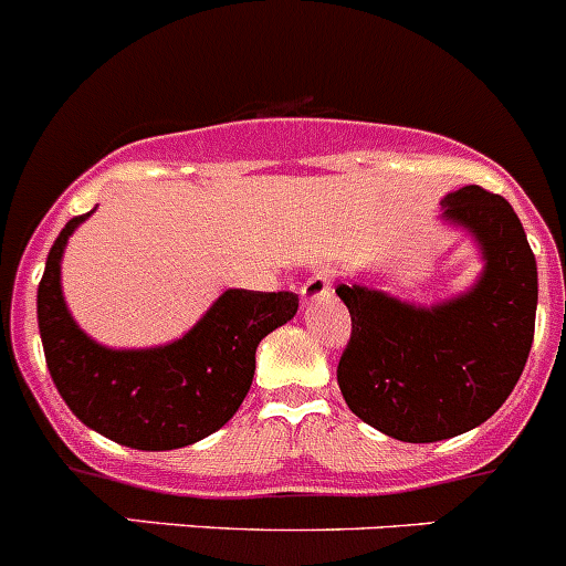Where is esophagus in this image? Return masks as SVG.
<instances>
[{"mask_svg": "<svg viewBox=\"0 0 566 566\" xmlns=\"http://www.w3.org/2000/svg\"><path fill=\"white\" fill-rule=\"evenodd\" d=\"M332 293V276L329 271H315L313 276L304 282V287H301V301H304V307H310L313 301H321L326 298V295Z\"/></svg>", "mask_w": 566, "mask_h": 566, "instance_id": "34e87169", "label": "esophagus"}]
</instances>
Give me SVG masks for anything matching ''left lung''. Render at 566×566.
Wrapping results in <instances>:
<instances>
[{
  "label": "left lung",
  "mask_w": 566,
  "mask_h": 566,
  "mask_svg": "<svg viewBox=\"0 0 566 566\" xmlns=\"http://www.w3.org/2000/svg\"><path fill=\"white\" fill-rule=\"evenodd\" d=\"M441 206L443 220L483 251L485 268L467 293L416 307L363 284L335 290L352 315L337 363L343 399L366 424L408 443L461 436L497 413L520 382L536 324V256L509 200L463 187Z\"/></svg>",
  "instance_id": "left-lung-1"
}]
</instances>
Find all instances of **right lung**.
<instances>
[{"label":"right lung","mask_w":566,"mask_h":566,"mask_svg":"<svg viewBox=\"0 0 566 566\" xmlns=\"http://www.w3.org/2000/svg\"><path fill=\"white\" fill-rule=\"evenodd\" d=\"M86 214L69 220L39 284V332L46 368L69 410L130 450L189 447L226 424L245 399L256 346L287 324L298 295L226 290L184 337L156 348H105L69 315L61 256Z\"/></svg>","instance_id":"right-lung-1"}]
</instances>
